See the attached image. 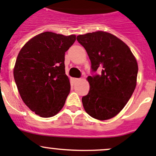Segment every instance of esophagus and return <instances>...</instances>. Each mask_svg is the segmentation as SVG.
<instances>
[{
  "label": "esophagus",
  "instance_id": "esophagus-1",
  "mask_svg": "<svg viewBox=\"0 0 156 156\" xmlns=\"http://www.w3.org/2000/svg\"><path fill=\"white\" fill-rule=\"evenodd\" d=\"M80 80V78H73V81L74 82H77V81H78Z\"/></svg>",
  "mask_w": 156,
  "mask_h": 156
}]
</instances>
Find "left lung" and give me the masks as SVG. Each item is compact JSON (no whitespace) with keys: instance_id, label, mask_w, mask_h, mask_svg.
I'll list each match as a JSON object with an SVG mask.
<instances>
[{"instance_id":"left-lung-1","label":"left lung","mask_w":156,"mask_h":156,"mask_svg":"<svg viewBox=\"0 0 156 156\" xmlns=\"http://www.w3.org/2000/svg\"><path fill=\"white\" fill-rule=\"evenodd\" d=\"M77 40L86 50L93 71L101 70L100 75L87 78L90 89L81 99L83 107L94 119H112L126 106L136 87V58L124 41L108 32L80 34Z\"/></svg>"}]
</instances>
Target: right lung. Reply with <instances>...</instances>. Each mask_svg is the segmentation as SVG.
Wrapping results in <instances>:
<instances>
[{
    "mask_svg": "<svg viewBox=\"0 0 156 156\" xmlns=\"http://www.w3.org/2000/svg\"><path fill=\"white\" fill-rule=\"evenodd\" d=\"M76 40L46 31L30 38L19 51L14 78L24 104L43 118L62 110L71 89L65 74V54Z\"/></svg>",
    "mask_w": 156,
    "mask_h": 156,
    "instance_id": "obj_1",
    "label": "right lung"
}]
</instances>
